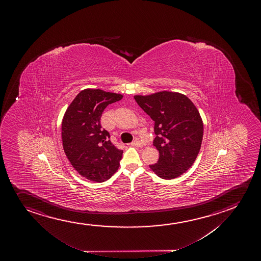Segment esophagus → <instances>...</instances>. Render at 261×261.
Wrapping results in <instances>:
<instances>
[{"label": "esophagus", "mask_w": 261, "mask_h": 261, "mask_svg": "<svg viewBox=\"0 0 261 261\" xmlns=\"http://www.w3.org/2000/svg\"><path fill=\"white\" fill-rule=\"evenodd\" d=\"M132 146H139V147H141V146H144V143L140 142L139 140L136 139V140H134V141H132Z\"/></svg>", "instance_id": "34e87169"}]
</instances>
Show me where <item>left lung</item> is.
<instances>
[{"mask_svg":"<svg viewBox=\"0 0 261 261\" xmlns=\"http://www.w3.org/2000/svg\"><path fill=\"white\" fill-rule=\"evenodd\" d=\"M134 98L154 122L153 146L159 159L150 169L164 179L179 177L195 163L202 146L203 122L197 108L178 92L159 91Z\"/></svg>","mask_w":261,"mask_h":261,"instance_id":"obj_1","label":"left lung"}]
</instances>
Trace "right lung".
Returning <instances> with one entry per match:
<instances>
[{
  "instance_id": "add662e5",
  "label": "right lung",
  "mask_w": 261,
  "mask_h": 261,
  "mask_svg": "<svg viewBox=\"0 0 261 261\" xmlns=\"http://www.w3.org/2000/svg\"><path fill=\"white\" fill-rule=\"evenodd\" d=\"M122 97L100 89H85L64 115L63 148L74 170L89 180H108L120 166L123 151L110 141L109 133L101 127L100 118L108 105Z\"/></svg>"
}]
</instances>
